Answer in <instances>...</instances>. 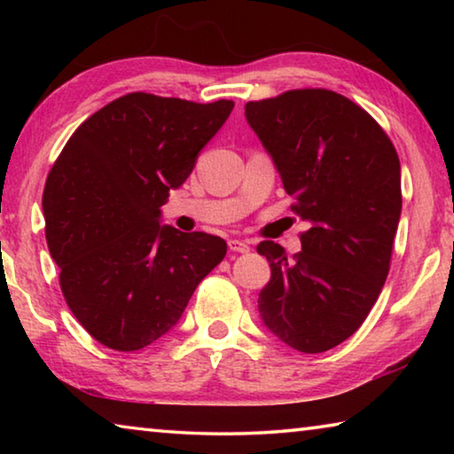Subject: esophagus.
<instances>
[{"label": "esophagus", "instance_id": "obj_1", "mask_svg": "<svg viewBox=\"0 0 454 454\" xmlns=\"http://www.w3.org/2000/svg\"><path fill=\"white\" fill-rule=\"evenodd\" d=\"M228 248L232 250V252H240V254H246V252H250L248 242H244V240H228Z\"/></svg>", "mask_w": 454, "mask_h": 454}]
</instances>
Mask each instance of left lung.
Instances as JSON below:
<instances>
[{
	"instance_id": "obj_1",
	"label": "left lung",
	"mask_w": 454,
	"mask_h": 454,
	"mask_svg": "<svg viewBox=\"0 0 454 454\" xmlns=\"http://www.w3.org/2000/svg\"><path fill=\"white\" fill-rule=\"evenodd\" d=\"M310 228L292 258L264 240L270 262L260 290L264 326L294 350L338 347L363 325L388 276L401 220V162L371 114L336 91L290 90L244 106Z\"/></svg>"
}]
</instances>
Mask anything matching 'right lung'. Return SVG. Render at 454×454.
Here are the masks:
<instances>
[{
	"instance_id": "right-lung-1",
	"label": "right lung",
	"mask_w": 454,
	"mask_h": 454,
	"mask_svg": "<svg viewBox=\"0 0 454 454\" xmlns=\"http://www.w3.org/2000/svg\"><path fill=\"white\" fill-rule=\"evenodd\" d=\"M232 107L134 91L91 114L50 170L45 240L67 306L104 347L132 352L164 336L226 256L218 236L160 224V208Z\"/></svg>"
}]
</instances>
